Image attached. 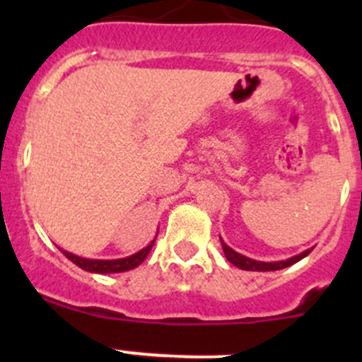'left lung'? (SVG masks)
<instances>
[{
    "label": "left lung",
    "instance_id": "left-lung-1",
    "mask_svg": "<svg viewBox=\"0 0 362 362\" xmlns=\"http://www.w3.org/2000/svg\"><path fill=\"white\" fill-rule=\"evenodd\" d=\"M221 243H222V250H224L226 259H228L231 264H235L236 268L245 269V272H276V269H284V268H287V266L294 264V262L301 261L303 257H306V255L312 252V249H308V250L301 252V254L286 259V261L264 262V261H255V259H250V257H247V255L240 254V252L233 250L228 243H224V240L222 238H221Z\"/></svg>",
    "mask_w": 362,
    "mask_h": 362
}]
</instances>
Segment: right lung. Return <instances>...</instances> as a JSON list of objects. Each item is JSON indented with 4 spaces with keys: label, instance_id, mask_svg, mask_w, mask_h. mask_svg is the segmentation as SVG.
Masks as SVG:
<instances>
[{
    "label": "right lung",
    "instance_id": "add662e5",
    "mask_svg": "<svg viewBox=\"0 0 362 362\" xmlns=\"http://www.w3.org/2000/svg\"><path fill=\"white\" fill-rule=\"evenodd\" d=\"M154 242L156 240H152L145 249L136 252V254L129 255V257H122V259H86V257H80V255L71 254V252L68 250H63V254L66 255L73 264L86 269V272L101 273V275H103V273H122L140 266L141 262L145 261V257L148 255V252L152 250V247H154Z\"/></svg>",
    "mask_w": 362,
    "mask_h": 362
}]
</instances>
